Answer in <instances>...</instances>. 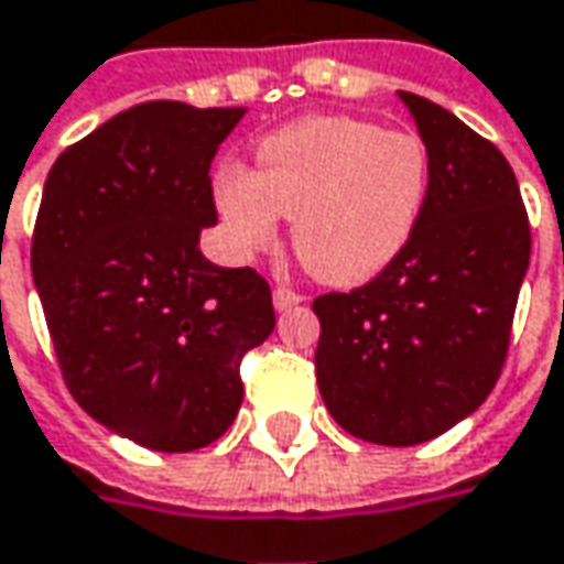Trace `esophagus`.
<instances>
[{"label": "esophagus", "instance_id": "1", "mask_svg": "<svg viewBox=\"0 0 564 564\" xmlns=\"http://www.w3.org/2000/svg\"><path fill=\"white\" fill-rule=\"evenodd\" d=\"M306 296H300L296 290H286V286H274V310L278 313H286V310H293V306H300Z\"/></svg>", "mask_w": 564, "mask_h": 564}]
</instances>
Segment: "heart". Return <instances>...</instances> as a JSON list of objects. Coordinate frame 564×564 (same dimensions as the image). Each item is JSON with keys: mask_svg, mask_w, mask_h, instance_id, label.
<instances>
[{"mask_svg": "<svg viewBox=\"0 0 564 564\" xmlns=\"http://www.w3.org/2000/svg\"><path fill=\"white\" fill-rule=\"evenodd\" d=\"M431 194V155L409 130L360 117H306L271 133L254 172L226 165L216 210L232 249L264 251L281 216L315 281L357 286L382 274L412 242Z\"/></svg>", "mask_w": 564, "mask_h": 564, "instance_id": "heart-1", "label": "heart"}]
</instances>
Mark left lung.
<instances>
[{
    "mask_svg": "<svg viewBox=\"0 0 564 564\" xmlns=\"http://www.w3.org/2000/svg\"><path fill=\"white\" fill-rule=\"evenodd\" d=\"M431 155V194L380 278L313 303L315 380L360 441L414 447L495 389L530 268V223L508 159L447 108L399 91Z\"/></svg>",
    "mask_w": 564,
    "mask_h": 564,
    "instance_id": "8db88e82",
    "label": "left lung"
}]
</instances>
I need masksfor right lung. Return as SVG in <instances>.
I'll return each mask as SVG.
<instances>
[{"instance_id": "obj_1", "label": "right lung", "mask_w": 564, "mask_h": 564, "mask_svg": "<svg viewBox=\"0 0 564 564\" xmlns=\"http://www.w3.org/2000/svg\"><path fill=\"white\" fill-rule=\"evenodd\" d=\"M246 108L150 101L53 162L31 271L73 399L117 437L191 453L229 431L239 360L274 332L271 286L200 251L210 162Z\"/></svg>"}]
</instances>
